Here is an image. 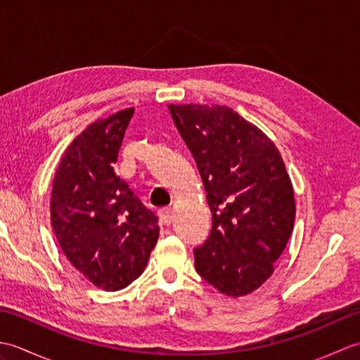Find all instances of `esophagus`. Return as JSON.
I'll return each instance as SVG.
<instances>
[{
  "label": "esophagus",
  "instance_id": "34e87169",
  "mask_svg": "<svg viewBox=\"0 0 360 360\" xmlns=\"http://www.w3.org/2000/svg\"><path fill=\"white\" fill-rule=\"evenodd\" d=\"M158 215H159V219L162 221V224H165V226H170V224H172V221H173L172 209H168V207L160 209V210L158 212Z\"/></svg>",
  "mask_w": 360,
  "mask_h": 360
}]
</instances>
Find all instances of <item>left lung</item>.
Here are the masks:
<instances>
[{
	"mask_svg": "<svg viewBox=\"0 0 360 360\" xmlns=\"http://www.w3.org/2000/svg\"><path fill=\"white\" fill-rule=\"evenodd\" d=\"M200 170L212 212L209 238L195 249L201 277L231 297L271 277L294 229V190L262 129L229 106L168 105Z\"/></svg>",
	"mask_w": 360,
	"mask_h": 360,
	"instance_id": "left-lung-1",
	"label": "left lung"
}]
</instances>
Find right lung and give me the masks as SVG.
Returning <instances> with one entry per match:
<instances>
[{
    "instance_id": "right-lung-1",
    "label": "right lung",
    "mask_w": 360,
    "mask_h": 360,
    "mask_svg": "<svg viewBox=\"0 0 360 360\" xmlns=\"http://www.w3.org/2000/svg\"><path fill=\"white\" fill-rule=\"evenodd\" d=\"M134 108L91 124L60 160L51 221L63 254L97 288L119 290L143 272L158 217L114 172Z\"/></svg>"
}]
</instances>
